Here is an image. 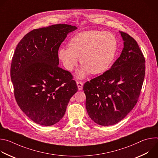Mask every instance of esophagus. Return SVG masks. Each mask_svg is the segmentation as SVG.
<instances>
[{"instance_id":"esophagus-1","label":"esophagus","mask_w":158,"mask_h":158,"mask_svg":"<svg viewBox=\"0 0 158 158\" xmlns=\"http://www.w3.org/2000/svg\"><path fill=\"white\" fill-rule=\"evenodd\" d=\"M77 85L78 89L79 90V91H81V90L82 89V87H83V82H82V81H77Z\"/></svg>"}]
</instances>
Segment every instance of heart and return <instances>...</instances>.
<instances>
[{
    "mask_svg": "<svg viewBox=\"0 0 158 158\" xmlns=\"http://www.w3.org/2000/svg\"><path fill=\"white\" fill-rule=\"evenodd\" d=\"M68 47L59 49L58 57L68 71L73 70L80 57L83 66L78 74L82 77L90 73L99 74L106 72L116 57L118 42L110 32L89 31L73 37Z\"/></svg>",
    "mask_w": 158,
    "mask_h": 158,
    "instance_id": "b5f03b06",
    "label": "heart"
}]
</instances>
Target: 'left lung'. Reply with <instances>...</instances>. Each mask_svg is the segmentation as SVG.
Masks as SVG:
<instances>
[{"mask_svg": "<svg viewBox=\"0 0 158 158\" xmlns=\"http://www.w3.org/2000/svg\"><path fill=\"white\" fill-rule=\"evenodd\" d=\"M120 33L124 40L120 57L110 69L83 86L89 116L104 126L119 123L134 108L145 76V58L137 42Z\"/></svg>", "mask_w": 158, "mask_h": 158, "instance_id": "left-lung-1", "label": "left lung"}]
</instances>
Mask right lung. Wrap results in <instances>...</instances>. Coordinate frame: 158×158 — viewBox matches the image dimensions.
<instances>
[{
	"label": "right lung",
	"mask_w": 158,
	"mask_h": 158,
	"mask_svg": "<svg viewBox=\"0 0 158 158\" xmlns=\"http://www.w3.org/2000/svg\"><path fill=\"white\" fill-rule=\"evenodd\" d=\"M76 29L68 24L34 29L16 47L10 66L14 96L20 109L36 124L58 123L78 91L71 73L58 66L60 44Z\"/></svg>",
	"instance_id": "obj_1"
}]
</instances>
